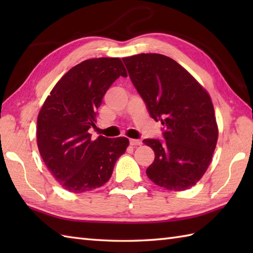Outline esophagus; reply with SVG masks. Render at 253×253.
Masks as SVG:
<instances>
[{"label":"esophagus","instance_id":"34e87169","mask_svg":"<svg viewBox=\"0 0 253 253\" xmlns=\"http://www.w3.org/2000/svg\"><path fill=\"white\" fill-rule=\"evenodd\" d=\"M129 143L132 147H137V146H140L142 142H141V140H138V139H130Z\"/></svg>","mask_w":253,"mask_h":253}]
</instances>
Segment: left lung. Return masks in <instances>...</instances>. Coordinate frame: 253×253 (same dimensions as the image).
<instances>
[{"instance_id": "obj_1", "label": "left lung", "mask_w": 253, "mask_h": 253, "mask_svg": "<svg viewBox=\"0 0 253 253\" xmlns=\"http://www.w3.org/2000/svg\"><path fill=\"white\" fill-rule=\"evenodd\" d=\"M123 62L150 115L163 125L164 140H143L155 154L148 177L168 190L189 189L207 171L216 147L218 130L211 98L173 58L142 53Z\"/></svg>"}]
</instances>
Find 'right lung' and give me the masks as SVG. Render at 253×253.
Returning <instances> with one entry per match:
<instances>
[{"mask_svg": "<svg viewBox=\"0 0 253 253\" xmlns=\"http://www.w3.org/2000/svg\"><path fill=\"white\" fill-rule=\"evenodd\" d=\"M120 76L127 77L121 58L84 61L64 75L41 107L38 148L64 189L80 193L103 186L129 144L125 137L92 140L89 133L102 99Z\"/></svg>", "mask_w": 253, "mask_h": 253, "instance_id": "add662e5", "label": "right lung"}]
</instances>
